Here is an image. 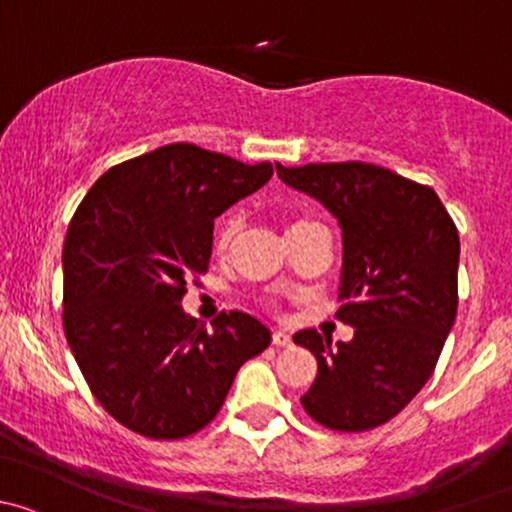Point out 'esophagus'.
I'll list each match as a JSON object with an SVG mask.
<instances>
[{"label":"esophagus","instance_id":"34e87169","mask_svg":"<svg viewBox=\"0 0 512 512\" xmlns=\"http://www.w3.org/2000/svg\"><path fill=\"white\" fill-rule=\"evenodd\" d=\"M271 340H273V345H276V347H288L293 342L291 335H288L286 330H273Z\"/></svg>","mask_w":512,"mask_h":512}]
</instances>
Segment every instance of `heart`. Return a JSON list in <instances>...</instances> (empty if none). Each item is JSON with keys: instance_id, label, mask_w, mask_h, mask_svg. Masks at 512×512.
<instances>
[{"instance_id": "1", "label": "heart", "mask_w": 512, "mask_h": 512, "mask_svg": "<svg viewBox=\"0 0 512 512\" xmlns=\"http://www.w3.org/2000/svg\"><path fill=\"white\" fill-rule=\"evenodd\" d=\"M310 224H318V221L308 219V217H288L286 219V234H293V231L303 229V226H310ZM239 217L236 214H226L224 219H221L219 229H217V251L219 254H226V251L231 249V244L236 241V234H239Z\"/></svg>"}]
</instances>
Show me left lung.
<instances>
[{"label":"left lung","instance_id":"obj_1","mask_svg":"<svg viewBox=\"0 0 512 512\" xmlns=\"http://www.w3.org/2000/svg\"><path fill=\"white\" fill-rule=\"evenodd\" d=\"M278 177L310 194L342 226L337 320L355 328L333 345L300 330L318 374L303 409L333 431H370L419 394L444 350L458 308V229L426 184L370 162H313Z\"/></svg>","mask_w":512,"mask_h":512}]
</instances>
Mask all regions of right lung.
<instances>
[{
  "instance_id": "right-lung-1",
  "label": "right lung",
  "mask_w": 512,
  "mask_h": 512,
  "mask_svg": "<svg viewBox=\"0 0 512 512\" xmlns=\"http://www.w3.org/2000/svg\"><path fill=\"white\" fill-rule=\"evenodd\" d=\"M271 175V162L172 142L110 167L78 204L63 244V330L93 397L135 434H197L239 367L271 345L241 310L207 330L179 305L209 271L214 219Z\"/></svg>"
}]
</instances>
